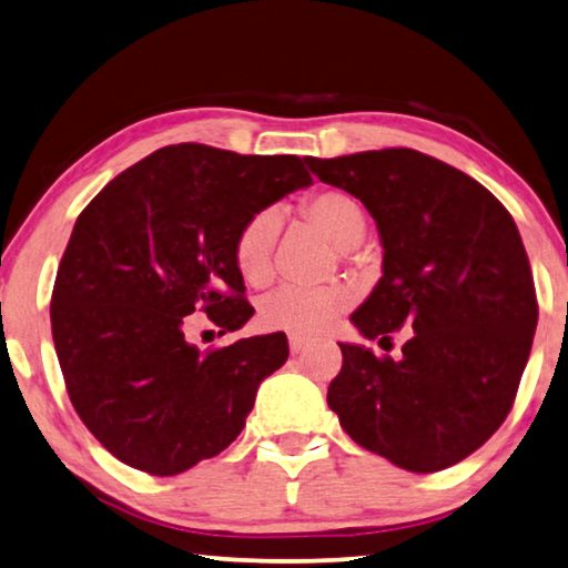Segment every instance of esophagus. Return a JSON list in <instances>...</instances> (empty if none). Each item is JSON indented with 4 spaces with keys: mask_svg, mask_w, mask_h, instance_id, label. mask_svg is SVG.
I'll return each instance as SVG.
<instances>
[{
    "mask_svg": "<svg viewBox=\"0 0 568 568\" xmlns=\"http://www.w3.org/2000/svg\"><path fill=\"white\" fill-rule=\"evenodd\" d=\"M306 344H310V342H306L304 339V336H290V349H292V354H300V352H304V346Z\"/></svg>",
    "mask_w": 568,
    "mask_h": 568,
    "instance_id": "1",
    "label": "esophagus"
}]
</instances>
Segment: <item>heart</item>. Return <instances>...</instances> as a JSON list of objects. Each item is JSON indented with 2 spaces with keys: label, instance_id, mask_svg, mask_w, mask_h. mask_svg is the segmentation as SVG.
I'll use <instances>...</instances> for the list:
<instances>
[{
  "label": "heart",
  "instance_id": "1",
  "mask_svg": "<svg viewBox=\"0 0 568 568\" xmlns=\"http://www.w3.org/2000/svg\"><path fill=\"white\" fill-rule=\"evenodd\" d=\"M304 216L322 229L332 242L349 252L364 239L366 212L359 199L326 189L314 194L304 204ZM282 216L276 209H258L239 226L234 239V262L244 282L252 286H264L274 274V246ZM352 306V292L346 286H278L276 292L266 294L258 306V322L266 329L286 332L294 336H316L329 329V324Z\"/></svg>",
  "mask_w": 568,
  "mask_h": 568
}]
</instances>
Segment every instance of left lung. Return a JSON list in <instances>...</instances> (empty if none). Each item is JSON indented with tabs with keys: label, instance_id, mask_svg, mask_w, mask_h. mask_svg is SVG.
I'll use <instances>...</instances> for the list:
<instances>
[{
	"label": "left lung",
	"instance_id": "obj_1",
	"mask_svg": "<svg viewBox=\"0 0 568 568\" xmlns=\"http://www.w3.org/2000/svg\"><path fill=\"white\" fill-rule=\"evenodd\" d=\"M322 182L362 199L384 276L352 314L366 339L409 326L402 359L342 346L326 392L342 429L414 474L459 464L509 416L539 302L511 214L469 174L416 149L306 156Z\"/></svg>",
	"mask_w": 568,
	"mask_h": 568
}]
</instances>
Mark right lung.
<instances>
[{"label":"right lung","instance_id":"add662e5","mask_svg":"<svg viewBox=\"0 0 568 568\" xmlns=\"http://www.w3.org/2000/svg\"><path fill=\"white\" fill-rule=\"evenodd\" d=\"M306 159L172 144L114 176L79 214L57 268L52 336L67 394L126 466L174 476L224 452L258 384L290 356L282 332L199 352L186 316L219 334L254 306L234 262L239 226L310 186Z\"/></svg>","mask_w":568,"mask_h":568}]
</instances>
